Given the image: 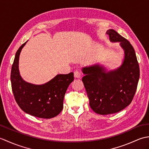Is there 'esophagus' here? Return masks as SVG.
Instances as JSON below:
<instances>
[{"mask_svg":"<svg viewBox=\"0 0 149 149\" xmlns=\"http://www.w3.org/2000/svg\"><path fill=\"white\" fill-rule=\"evenodd\" d=\"M74 77L76 78H79L81 77V72L79 70H75L74 72Z\"/></svg>","mask_w":149,"mask_h":149,"instance_id":"esophagus-1","label":"esophagus"}]
</instances>
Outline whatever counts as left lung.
<instances>
[{
	"instance_id": "1",
	"label": "left lung",
	"mask_w": 149,
	"mask_h": 149,
	"mask_svg": "<svg viewBox=\"0 0 149 149\" xmlns=\"http://www.w3.org/2000/svg\"><path fill=\"white\" fill-rule=\"evenodd\" d=\"M113 42H120L124 50L123 64L115 70L106 72L102 66L83 68L82 79L90 106L100 115H109L122 111L132 102L140 78V67L133 47L113 29L106 32Z\"/></svg>"
}]
</instances>
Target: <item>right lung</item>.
Instances as JSON below:
<instances>
[{
    "label": "right lung",
    "mask_w": 149,
    "mask_h": 149,
    "mask_svg": "<svg viewBox=\"0 0 149 149\" xmlns=\"http://www.w3.org/2000/svg\"><path fill=\"white\" fill-rule=\"evenodd\" d=\"M26 43L16 52L11 71L12 91L16 102L26 113L42 118H51L60 113L66 90L74 81V73L59 74L44 84L35 85L22 79L18 70L19 56Z\"/></svg>",
    "instance_id": "right-lung-1"
}]
</instances>
